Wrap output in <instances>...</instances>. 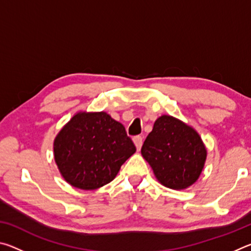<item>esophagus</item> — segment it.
Segmentation results:
<instances>
[{
	"label": "esophagus",
	"instance_id": "34e87169",
	"mask_svg": "<svg viewBox=\"0 0 251 251\" xmlns=\"http://www.w3.org/2000/svg\"><path fill=\"white\" fill-rule=\"evenodd\" d=\"M133 141L135 143L136 148H137V151L141 150L142 145H143V137H142V136H135V137L133 138Z\"/></svg>",
	"mask_w": 251,
	"mask_h": 251
}]
</instances>
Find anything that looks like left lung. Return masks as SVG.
<instances>
[{
  "label": "left lung",
  "instance_id": "1",
  "mask_svg": "<svg viewBox=\"0 0 251 251\" xmlns=\"http://www.w3.org/2000/svg\"><path fill=\"white\" fill-rule=\"evenodd\" d=\"M142 155L161 185L185 189L198 179L207 151L193 127L168 115L158 117L145 139Z\"/></svg>",
  "mask_w": 251,
  "mask_h": 251
}]
</instances>
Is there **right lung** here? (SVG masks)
<instances>
[{"label": "right lung", "mask_w": 251, "mask_h": 251, "mask_svg": "<svg viewBox=\"0 0 251 251\" xmlns=\"http://www.w3.org/2000/svg\"><path fill=\"white\" fill-rule=\"evenodd\" d=\"M136 151L125 127L107 113L79 112L54 141V158L64 179L83 190L112 181Z\"/></svg>", "instance_id": "add662e5"}]
</instances>
